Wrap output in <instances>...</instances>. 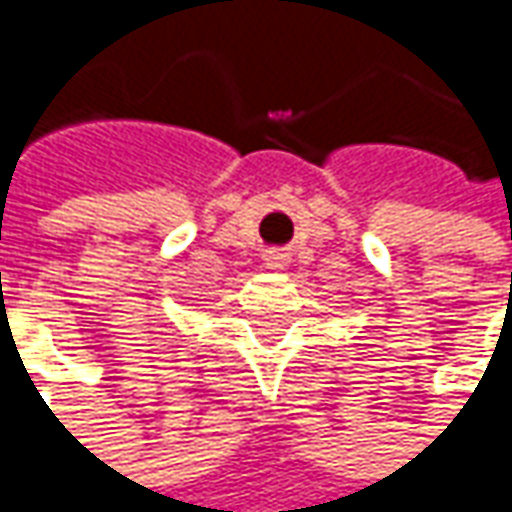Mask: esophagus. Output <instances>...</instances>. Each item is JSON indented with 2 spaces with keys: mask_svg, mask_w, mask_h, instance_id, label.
Here are the masks:
<instances>
[{
  "mask_svg": "<svg viewBox=\"0 0 512 512\" xmlns=\"http://www.w3.org/2000/svg\"><path fill=\"white\" fill-rule=\"evenodd\" d=\"M263 260H266L269 269H283V266L289 263V252H286V249H269V252L263 255Z\"/></svg>",
  "mask_w": 512,
  "mask_h": 512,
  "instance_id": "34e87169",
  "label": "esophagus"
}]
</instances>
